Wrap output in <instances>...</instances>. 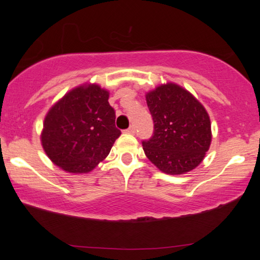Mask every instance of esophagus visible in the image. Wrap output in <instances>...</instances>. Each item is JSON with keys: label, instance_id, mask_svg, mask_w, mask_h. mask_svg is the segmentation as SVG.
<instances>
[{"label": "esophagus", "instance_id": "1", "mask_svg": "<svg viewBox=\"0 0 260 260\" xmlns=\"http://www.w3.org/2000/svg\"><path fill=\"white\" fill-rule=\"evenodd\" d=\"M124 133H126V134H135V127L131 126L129 128H127V129L124 131Z\"/></svg>", "mask_w": 260, "mask_h": 260}]
</instances>
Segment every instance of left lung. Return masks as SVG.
<instances>
[{
    "instance_id": "obj_1",
    "label": "left lung",
    "mask_w": 260,
    "mask_h": 260,
    "mask_svg": "<svg viewBox=\"0 0 260 260\" xmlns=\"http://www.w3.org/2000/svg\"><path fill=\"white\" fill-rule=\"evenodd\" d=\"M146 103L154 123L153 136L142 142L147 158L171 175L196 169L211 144V123L206 108L173 82L147 92Z\"/></svg>"
}]
</instances>
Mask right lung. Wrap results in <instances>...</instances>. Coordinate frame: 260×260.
<instances>
[{"mask_svg": "<svg viewBox=\"0 0 260 260\" xmlns=\"http://www.w3.org/2000/svg\"><path fill=\"white\" fill-rule=\"evenodd\" d=\"M108 98L101 86L82 85L49 109L41 144L57 167L69 173H88L106 158L120 135Z\"/></svg>", "mask_w": 260, "mask_h": 260, "instance_id": "1", "label": "right lung"}]
</instances>
